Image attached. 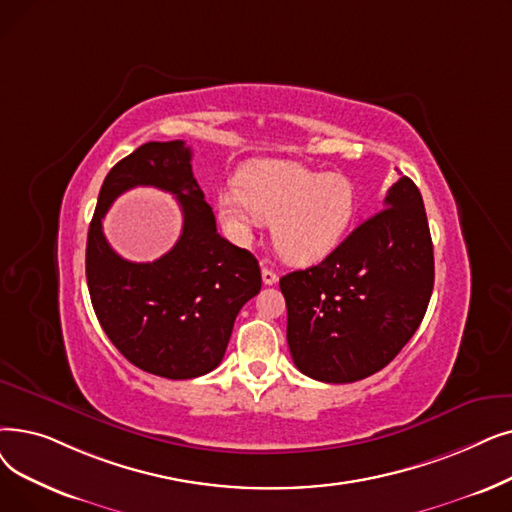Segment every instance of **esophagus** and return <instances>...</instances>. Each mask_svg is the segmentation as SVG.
Here are the masks:
<instances>
[{
	"instance_id": "34e87169",
	"label": "esophagus",
	"mask_w": 512,
	"mask_h": 512,
	"mask_svg": "<svg viewBox=\"0 0 512 512\" xmlns=\"http://www.w3.org/2000/svg\"><path fill=\"white\" fill-rule=\"evenodd\" d=\"M261 278H263V284H268V286H272V284L278 282V274H276L272 268H268V265H263Z\"/></svg>"
}]
</instances>
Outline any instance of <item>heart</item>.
<instances>
[{
	"mask_svg": "<svg viewBox=\"0 0 512 512\" xmlns=\"http://www.w3.org/2000/svg\"><path fill=\"white\" fill-rule=\"evenodd\" d=\"M219 215L240 238L255 221L272 224L276 251L309 265L335 251L349 232L358 192L343 173H320L297 163L253 161L236 175V194H221Z\"/></svg>",
	"mask_w": 512,
	"mask_h": 512,
	"instance_id": "b5f03b06",
	"label": "heart"
}]
</instances>
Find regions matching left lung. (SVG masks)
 I'll return each mask as SVG.
<instances>
[{
  "instance_id": "obj_1",
  "label": "left lung",
  "mask_w": 512,
  "mask_h": 512,
  "mask_svg": "<svg viewBox=\"0 0 512 512\" xmlns=\"http://www.w3.org/2000/svg\"><path fill=\"white\" fill-rule=\"evenodd\" d=\"M433 280L425 205L416 184L402 175L381 211L322 263L280 278L295 366L335 385L379 372L425 318Z\"/></svg>"
}]
</instances>
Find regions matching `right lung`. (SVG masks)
Returning <instances> with one entry per match:
<instances>
[{"label":"right lung","mask_w":512,"mask_h":512,"mask_svg":"<svg viewBox=\"0 0 512 512\" xmlns=\"http://www.w3.org/2000/svg\"><path fill=\"white\" fill-rule=\"evenodd\" d=\"M182 142H148L108 171L87 232L85 276L106 337L144 372L171 381L219 366L240 307L261 291L257 259L217 234L215 215L192 175ZM136 185L171 191L185 226L174 249L152 264L117 256L101 219L114 198Z\"/></svg>","instance_id":"1"}]
</instances>
